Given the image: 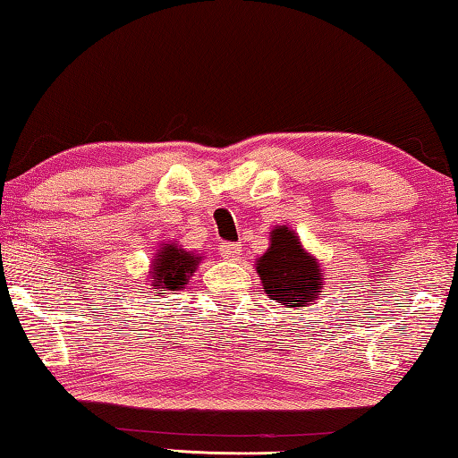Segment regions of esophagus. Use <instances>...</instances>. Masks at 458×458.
<instances>
[{
  "mask_svg": "<svg viewBox=\"0 0 458 458\" xmlns=\"http://www.w3.org/2000/svg\"><path fill=\"white\" fill-rule=\"evenodd\" d=\"M241 252H242L241 244H232V242H222L220 244L222 259L230 260V263H236V260H241Z\"/></svg>",
  "mask_w": 458,
  "mask_h": 458,
  "instance_id": "1",
  "label": "esophagus"
}]
</instances>
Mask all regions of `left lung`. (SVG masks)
I'll return each instance as SVG.
<instances>
[{
    "mask_svg": "<svg viewBox=\"0 0 458 458\" xmlns=\"http://www.w3.org/2000/svg\"><path fill=\"white\" fill-rule=\"evenodd\" d=\"M268 241L267 252L255 263L265 293L283 308H310L324 289L320 260L287 226H275Z\"/></svg>",
    "mask_w": 458,
    "mask_h": 458,
    "instance_id": "1",
    "label": "left lung"
}]
</instances>
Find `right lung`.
Wrapping results in <instances>:
<instances>
[{
	"instance_id": "right-lung-1",
	"label": "right lung",
	"mask_w": 458,
	"mask_h": 458,
	"mask_svg": "<svg viewBox=\"0 0 458 458\" xmlns=\"http://www.w3.org/2000/svg\"><path fill=\"white\" fill-rule=\"evenodd\" d=\"M201 260L203 257H199L198 252L185 250L177 242H163L152 257L148 271L150 287L155 292H161V295L166 292H179L190 283V277L198 271Z\"/></svg>"
}]
</instances>
